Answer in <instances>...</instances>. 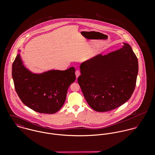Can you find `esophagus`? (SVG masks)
<instances>
[{
	"label": "esophagus",
	"mask_w": 155,
	"mask_h": 155,
	"mask_svg": "<svg viewBox=\"0 0 155 155\" xmlns=\"http://www.w3.org/2000/svg\"><path fill=\"white\" fill-rule=\"evenodd\" d=\"M75 74H76V78H78L79 76V75L81 74V72H80V71L79 70H76V71H75Z\"/></svg>",
	"instance_id": "1"
}]
</instances>
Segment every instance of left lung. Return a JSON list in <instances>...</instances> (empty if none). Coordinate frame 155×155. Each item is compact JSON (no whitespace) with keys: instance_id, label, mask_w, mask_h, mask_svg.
Returning a JSON list of instances; mask_svg holds the SVG:
<instances>
[{"instance_id":"1","label":"left lung","mask_w":155,"mask_h":155,"mask_svg":"<svg viewBox=\"0 0 155 155\" xmlns=\"http://www.w3.org/2000/svg\"><path fill=\"white\" fill-rule=\"evenodd\" d=\"M78 84L89 106L99 112L113 110L127 102L135 88L138 59L131 46L82 63Z\"/></svg>"}]
</instances>
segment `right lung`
Segmentation results:
<instances>
[{"label":"right lung","mask_w":155,"mask_h":155,"mask_svg":"<svg viewBox=\"0 0 155 155\" xmlns=\"http://www.w3.org/2000/svg\"><path fill=\"white\" fill-rule=\"evenodd\" d=\"M12 75L22 103L33 110L48 114L55 113L62 107L68 88L76 79L73 67L64 71L32 74L23 66L20 54L12 64Z\"/></svg>","instance_id":"add662e5"}]
</instances>
